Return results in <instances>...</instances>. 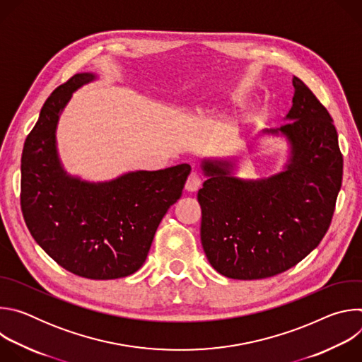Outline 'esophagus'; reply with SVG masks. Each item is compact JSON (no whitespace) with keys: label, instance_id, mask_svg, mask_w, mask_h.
<instances>
[{"label":"esophagus","instance_id":"esophagus-1","mask_svg":"<svg viewBox=\"0 0 362 362\" xmlns=\"http://www.w3.org/2000/svg\"><path fill=\"white\" fill-rule=\"evenodd\" d=\"M200 185H202V179H200L199 173H197V172H192V173L189 175L187 180H186L185 187H186L187 192H196V190L200 187Z\"/></svg>","mask_w":362,"mask_h":362}]
</instances>
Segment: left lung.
Returning <instances> with one entry per match:
<instances>
[{
    "label": "left lung",
    "mask_w": 362,
    "mask_h": 362,
    "mask_svg": "<svg viewBox=\"0 0 362 362\" xmlns=\"http://www.w3.org/2000/svg\"><path fill=\"white\" fill-rule=\"evenodd\" d=\"M292 107L278 129L289 144L284 170L265 179L233 175L235 160L203 159L197 192L206 257L223 276L264 279L288 271L325 236L342 183V154L332 119L298 77Z\"/></svg>",
    "instance_id": "1"
}]
</instances>
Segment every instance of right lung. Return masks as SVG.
I'll return each mask as SVG.
<instances>
[{"mask_svg": "<svg viewBox=\"0 0 362 362\" xmlns=\"http://www.w3.org/2000/svg\"><path fill=\"white\" fill-rule=\"evenodd\" d=\"M95 78L78 73L45 100L23 148L21 211L31 236L60 267L87 279H117L144 264L190 166L136 170L97 183L69 175L57 151L59 120L73 93Z\"/></svg>", "mask_w": 362, "mask_h": 362, "instance_id": "add662e5", "label": "right lung"}]
</instances>
